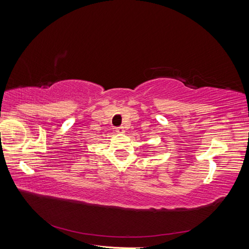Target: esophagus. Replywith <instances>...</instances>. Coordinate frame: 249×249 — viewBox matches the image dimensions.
Wrapping results in <instances>:
<instances>
[{
    "label": "esophagus",
    "mask_w": 249,
    "mask_h": 249,
    "mask_svg": "<svg viewBox=\"0 0 249 249\" xmlns=\"http://www.w3.org/2000/svg\"><path fill=\"white\" fill-rule=\"evenodd\" d=\"M116 132L117 133H124V126H117L116 127Z\"/></svg>",
    "instance_id": "34e87169"
}]
</instances>
